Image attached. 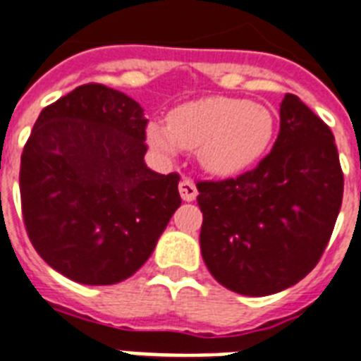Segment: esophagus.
<instances>
[{"label":"esophagus","instance_id":"1","mask_svg":"<svg viewBox=\"0 0 361 361\" xmlns=\"http://www.w3.org/2000/svg\"><path fill=\"white\" fill-rule=\"evenodd\" d=\"M178 192H180V197L184 201H193V199L197 197V186L193 183L192 178L184 177L180 183H178Z\"/></svg>","mask_w":361,"mask_h":361}]
</instances>
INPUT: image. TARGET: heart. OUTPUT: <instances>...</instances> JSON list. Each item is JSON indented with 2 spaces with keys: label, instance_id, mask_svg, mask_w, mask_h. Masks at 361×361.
Returning a JSON list of instances; mask_svg holds the SVG:
<instances>
[{
  "label": "heart",
  "instance_id": "obj_1",
  "mask_svg": "<svg viewBox=\"0 0 361 361\" xmlns=\"http://www.w3.org/2000/svg\"><path fill=\"white\" fill-rule=\"evenodd\" d=\"M149 121L145 138L164 154L197 149L204 171L232 177L255 166L269 149L275 120L267 106L252 101L208 95L169 110L168 120Z\"/></svg>",
  "mask_w": 361,
  "mask_h": 361
}]
</instances>
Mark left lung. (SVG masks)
Here are the masks:
<instances>
[{
    "label": "left lung",
    "mask_w": 361,
    "mask_h": 361,
    "mask_svg": "<svg viewBox=\"0 0 361 361\" xmlns=\"http://www.w3.org/2000/svg\"><path fill=\"white\" fill-rule=\"evenodd\" d=\"M202 260L217 282L249 297L279 293L314 269L329 243L343 171L334 134L293 94L281 103V130L255 169L197 183Z\"/></svg>",
    "instance_id": "left-lung-1"
}]
</instances>
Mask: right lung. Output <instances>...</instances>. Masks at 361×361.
I'll return each mask as SVG.
<instances>
[{
    "label": "right lung",
    "mask_w": 361,
    "mask_h": 361,
    "mask_svg": "<svg viewBox=\"0 0 361 361\" xmlns=\"http://www.w3.org/2000/svg\"><path fill=\"white\" fill-rule=\"evenodd\" d=\"M147 120L123 92L82 85L46 106L22 153L27 234L70 281L109 286L153 255L180 207L177 173L145 166Z\"/></svg>",
    "instance_id": "add662e5"
}]
</instances>
